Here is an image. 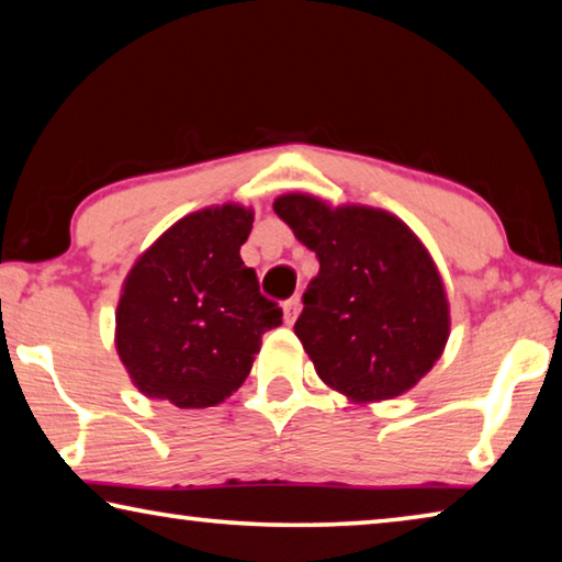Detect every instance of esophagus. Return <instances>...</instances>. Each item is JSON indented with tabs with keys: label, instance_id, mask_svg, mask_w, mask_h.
<instances>
[{
	"label": "esophagus",
	"instance_id": "obj_1",
	"mask_svg": "<svg viewBox=\"0 0 562 562\" xmlns=\"http://www.w3.org/2000/svg\"><path fill=\"white\" fill-rule=\"evenodd\" d=\"M282 310H284V322H288V325H292V322L297 319V315H300V297H297V294H294V297H290L288 302H284Z\"/></svg>",
	"mask_w": 562,
	"mask_h": 562
}]
</instances>
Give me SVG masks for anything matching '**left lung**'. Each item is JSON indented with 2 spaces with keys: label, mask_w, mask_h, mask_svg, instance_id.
Returning a JSON list of instances; mask_svg holds the SVG:
<instances>
[{
  "label": "left lung",
  "mask_w": 562,
  "mask_h": 562,
  "mask_svg": "<svg viewBox=\"0 0 562 562\" xmlns=\"http://www.w3.org/2000/svg\"><path fill=\"white\" fill-rule=\"evenodd\" d=\"M274 213L319 260L294 335L322 382L357 402L412 389L449 339V302L416 235L384 211L282 195Z\"/></svg>",
  "instance_id": "1"
}]
</instances>
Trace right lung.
<instances>
[{
  "label": "right lung",
  "instance_id": "obj_1",
  "mask_svg": "<svg viewBox=\"0 0 562 562\" xmlns=\"http://www.w3.org/2000/svg\"><path fill=\"white\" fill-rule=\"evenodd\" d=\"M252 211L186 215L133 265L116 312V349L140 392L178 408L221 404L240 389L282 310L240 258Z\"/></svg>",
  "mask_w": 562,
  "mask_h": 562
}]
</instances>
